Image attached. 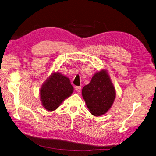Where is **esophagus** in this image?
I'll list each match as a JSON object with an SVG mask.
<instances>
[{
    "mask_svg": "<svg viewBox=\"0 0 156 156\" xmlns=\"http://www.w3.org/2000/svg\"><path fill=\"white\" fill-rule=\"evenodd\" d=\"M75 90H76V91L77 92H81V86L75 87Z\"/></svg>",
    "mask_w": 156,
    "mask_h": 156,
    "instance_id": "obj_1",
    "label": "esophagus"
}]
</instances>
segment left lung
<instances>
[{
    "label": "left lung",
    "mask_w": 156,
    "mask_h": 156,
    "mask_svg": "<svg viewBox=\"0 0 156 156\" xmlns=\"http://www.w3.org/2000/svg\"><path fill=\"white\" fill-rule=\"evenodd\" d=\"M82 96L94 116L102 115L111 108L116 92L107 70L102 69L94 73L89 84L83 88Z\"/></svg>",
    "instance_id": "8db88e82"
}]
</instances>
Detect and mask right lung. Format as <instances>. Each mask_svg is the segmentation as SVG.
I'll use <instances>...</instances> for the list:
<instances>
[{
	"label": "right lung",
	"mask_w": 156,
	"mask_h": 156,
	"mask_svg": "<svg viewBox=\"0 0 156 156\" xmlns=\"http://www.w3.org/2000/svg\"><path fill=\"white\" fill-rule=\"evenodd\" d=\"M40 99L47 111L55 110L73 92L70 80L58 71L53 72L40 88Z\"/></svg>",
	"instance_id": "add662e5"
}]
</instances>
